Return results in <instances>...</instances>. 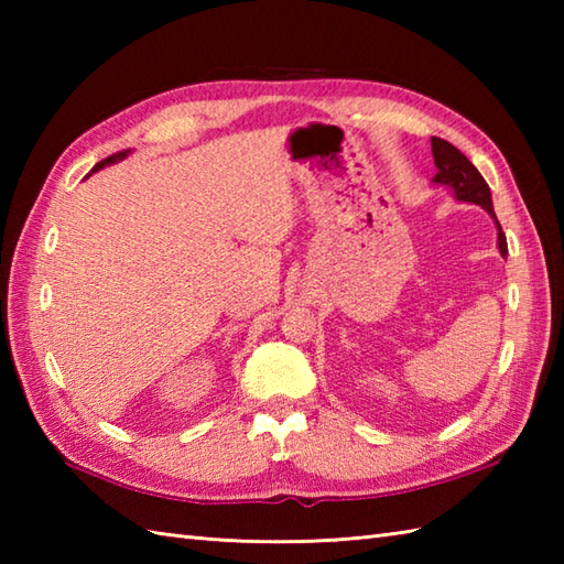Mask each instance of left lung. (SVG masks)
<instances>
[{"label":"left lung","mask_w":564,"mask_h":564,"mask_svg":"<svg viewBox=\"0 0 564 564\" xmlns=\"http://www.w3.org/2000/svg\"><path fill=\"white\" fill-rule=\"evenodd\" d=\"M431 152H434V164H436V176L431 178L436 186H446L455 200L463 203H475V206L485 208L497 225V247L499 254L507 259V235L501 232V225L495 215L492 206V191H489L482 174L477 172V166L465 158V154L453 148L451 142L441 138H431Z\"/></svg>","instance_id":"left-lung-1"}]
</instances>
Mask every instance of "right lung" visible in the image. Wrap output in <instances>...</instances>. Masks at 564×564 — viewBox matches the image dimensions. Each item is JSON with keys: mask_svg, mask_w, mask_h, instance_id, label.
<instances>
[{"mask_svg": "<svg viewBox=\"0 0 564 564\" xmlns=\"http://www.w3.org/2000/svg\"><path fill=\"white\" fill-rule=\"evenodd\" d=\"M128 154H130V150H123V152H118V154H111V158H106V160H101V162H97V164H94V170L89 172V174H94V172H99V170H104V166L106 164H116V162H121V160H126L128 158ZM87 174V176H89Z\"/></svg>", "mask_w": 564, "mask_h": 564, "instance_id": "right-lung-1", "label": "right lung"}]
</instances>
